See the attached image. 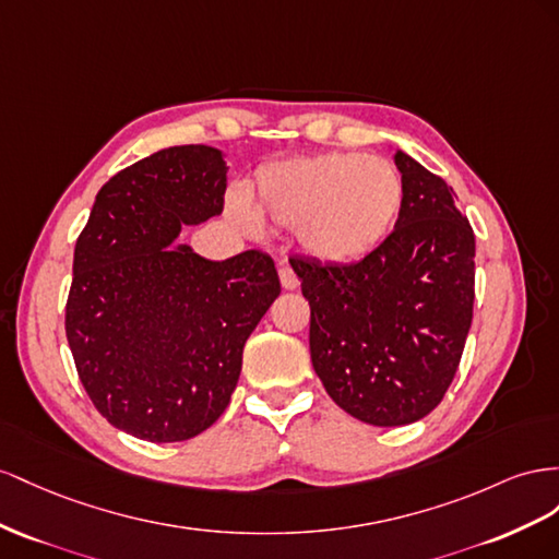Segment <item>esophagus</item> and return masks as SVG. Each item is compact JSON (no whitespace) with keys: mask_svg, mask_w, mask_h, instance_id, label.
Masks as SVG:
<instances>
[{"mask_svg":"<svg viewBox=\"0 0 559 559\" xmlns=\"http://www.w3.org/2000/svg\"><path fill=\"white\" fill-rule=\"evenodd\" d=\"M278 278H281V285L285 290H295L299 285V278H297L295 271L290 266H285V264L278 269Z\"/></svg>","mask_w":559,"mask_h":559,"instance_id":"1","label":"esophagus"}]
</instances>
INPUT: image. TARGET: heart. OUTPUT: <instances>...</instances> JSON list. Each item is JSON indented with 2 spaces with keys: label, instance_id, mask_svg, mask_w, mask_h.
<instances>
[{
  "label": "heart",
  "instance_id": "1",
  "mask_svg": "<svg viewBox=\"0 0 559 559\" xmlns=\"http://www.w3.org/2000/svg\"><path fill=\"white\" fill-rule=\"evenodd\" d=\"M403 175L386 158L328 152L269 164L258 173L250 205L260 219L297 229L313 258L330 264L360 262L393 231L403 213ZM236 219L254 222L241 209Z\"/></svg>",
  "mask_w": 559,
  "mask_h": 559
}]
</instances>
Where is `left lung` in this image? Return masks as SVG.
Returning a JSON list of instances; mask_svg holds the SVG:
<instances>
[{
  "label": "left lung",
  "instance_id": "1",
  "mask_svg": "<svg viewBox=\"0 0 559 559\" xmlns=\"http://www.w3.org/2000/svg\"><path fill=\"white\" fill-rule=\"evenodd\" d=\"M405 203L368 258H290L309 299V346L328 395L372 426H405L436 409L459 370L473 321L475 234L454 191L395 152Z\"/></svg>",
  "mask_w": 559,
  "mask_h": 559
}]
</instances>
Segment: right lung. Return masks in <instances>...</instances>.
Listing matches in <instances>:
<instances>
[{
  "instance_id": "right-lung-1",
  "label": "right lung",
  "mask_w": 559,
  "mask_h": 559,
  "mask_svg": "<svg viewBox=\"0 0 559 559\" xmlns=\"http://www.w3.org/2000/svg\"><path fill=\"white\" fill-rule=\"evenodd\" d=\"M215 147L180 145L119 170L74 246L66 332L103 417L150 442L213 426L241 374L250 332L281 295L274 260L246 250L213 262L175 248L182 225L225 209Z\"/></svg>"
}]
</instances>
